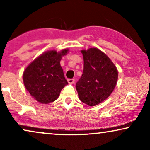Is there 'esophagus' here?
I'll list each match as a JSON object with an SVG mask.
<instances>
[{
    "instance_id": "34e87169",
    "label": "esophagus",
    "mask_w": 150,
    "mask_h": 150,
    "mask_svg": "<svg viewBox=\"0 0 150 150\" xmlns=\"http://www.w3.org/2000/svg\"><path fill=\"white\" fill-rule=\"evenodd\" d=\"M67 82H68V83L70 84V85H73V84L75 83V80L74 79H69L67 80Z\"/></svg>"
}]
</instances>
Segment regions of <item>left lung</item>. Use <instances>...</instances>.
<instances>
[{
	"label": "left lung",
	"mask_w": 150,
	"mask_h": 150,
	"mask_svg": "<svg viewBox=\"0 0 150 150\" xmlns=\"http://www.w3.org/2000/svg\"><path fill=\"white\" fill-rule=\"evenodd\" d=\"M83 73L76 85L79 99L94 106L109 97L115 88L118 70L105 53L97 48L82 50Z\"/></svg>",
	"instance_id": "1"
}]
</instances>
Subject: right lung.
Listing matches in <instances>:
<instances>
[{"label": "right lung", "mask_w": 150, "mask_h": 150, "mask_svg": "<svg viewBox=\"0 0 150 150\" xmlns=\"http://www.w3.org/2000/svg\"><path fill=\"white\" fill-rule=\"evenodd\" d=\"M69 52L47 50L35 59L24 69L22 79L26 89L40 103L47 104L56 100L67 82L60 61Z\"/></svg>", "instance_id": "add662e5"}]
</instances>
